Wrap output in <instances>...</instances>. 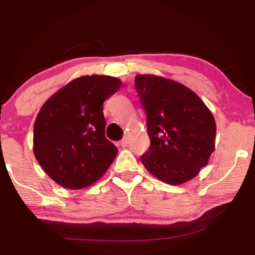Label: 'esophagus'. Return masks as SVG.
<instances>
[{
  "instance_id": "esophagus-1",
  "label": "esophagus",
  "mask_w": 255,
  "mask_h": 255,
  "mask_svg": "<svg viewBox=\"0 0 255 255\" xmlns=\"http://www.w3.org/2000/svg\"><path fill=\"white\" fill-rule=\"evenodd\" d=\"M128 141H129V139L127 138V137H124L122 140H121V145L122 147H127V144H128Z\"/></svg>"
}]
</instances>
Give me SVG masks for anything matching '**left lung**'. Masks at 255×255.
<instances>
[{"mask_svg":"<svg viewBox=\"0 0 255 255\" xmlns=\"http://www.w3.org/2000/svg\"><path fill=\"white\" fill-rule=\"evenodd\" d=\"M134 85L147 113L150 138L142 164L171 185L192 180L215 151L214 115L195 92L176 81L138 74Z\"/></svg>","mask_w":255,"mask_h":255,"instance_id":"obj_1","label":"left lung"}]
</instances>
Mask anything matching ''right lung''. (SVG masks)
Instances as JSON below:
<instances>
[{
	"mask_svg": "<svg viewBox=\"0 0 255 255\" xmlns=\"http://www.w3.org/2000/svg\"><path fill=\"white\" fill-rule=\"evenodd\" d=\"M110 75H83L57 91L41 106L32 150L51 180L81 189L105 174L118 149L105 137L103 103L121 89Z\"/></svg>",
	"mask_w": 255,
	"mask_h": 255,
	"instance_id": "right-lung-1",
	"label": "right lung"
}]
</instances>
